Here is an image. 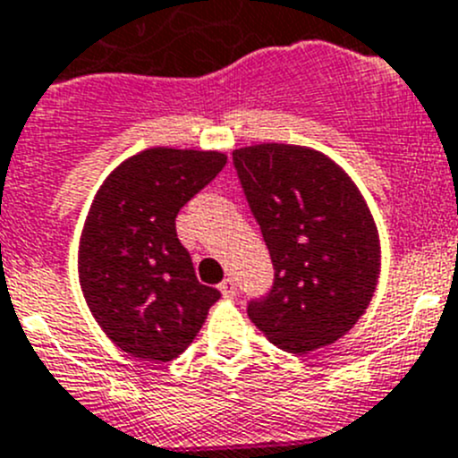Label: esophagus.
Masks as SVG:
<instances>
[{
    "label": "esophagus",
    "instance_id": "34e87169",
    "mask_svg": "<svg viewBox=\"0 0 458 458\" xmlns=\"http://www.w3.org/2000/svg\"><path fill=\"white\" fill-rule=\"evenodd\" d=\"M219 289H221V293H224V298L237 296V284H234L233 277H225V280L219 284Z\"/></svg>",
    "mask_w": 458,
    "mask_h": 458
}]
</instances>
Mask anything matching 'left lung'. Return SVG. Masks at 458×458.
<instances>
[{
    "label": "left lung",
    "instance_id": "obj_1",
    "mask_svg": "<svg viewBox=\"0 0 458 458\" xmlns=\"http://www.w3.org/2000/svg\"><path fill=\"white\" fill-rule=\"evenodd\" d=\"M242 181L276 280L249 305L264 336L307 354L352 330L379 277V234L352 178L326 153L298 144L234 148Z\"/></svg>",
    "mask_w": 458,
    "mask_h": 458
}]
</instances>
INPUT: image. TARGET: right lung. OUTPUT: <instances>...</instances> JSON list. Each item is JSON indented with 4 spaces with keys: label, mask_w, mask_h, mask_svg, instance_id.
Listing matches in <instances>:
<instances>
[{
    "label": "right lung",
    "mask_w": 458,
    "mask_h": 458,
    "mask_svg": "<svg viewBox=\"0 0 458 458\" xmlns=\"http://www.w3.org/2000/svg\"><path fill=\"white\" fill-rule=\"evenodd\" d=\"M228 162L221 151L153 147L94 194L79 242V282L101 330L142 361L187 350L221 293L196 280L176 216Z\"/></svg>",
    "instance_id": "obj_1"
}]
</instances>
